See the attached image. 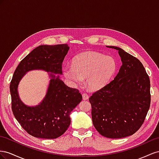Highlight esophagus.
Listing matches in <instances>:
<instances>
[{"mask_svg": "<svg viewBox=\"0 0 159 159\" xmlns=\"http://www.w3.org/2000/svg\"><path fill=\"white\" fill-rule=\"evenodd\" d=\"M89 98V94L87 93H84L83 94V100H88Z\"/></svg>", "mask_w": 159, "mask_h": 159, "instance_id": "34e87169", "label": "esophagus"}]
</instances>
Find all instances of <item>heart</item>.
I'll list each match as a JSON object with an SVG mask.
<instances>
[{
    "label": "heart",
    "instance_id": "heart-1",
    "mask_svg": "<svg viewBox=\"0 0 159 159\" xmlns=\"http://www.w3.org/2000/svg\"><path fill=\"white\" fill-rule=\"evenodd\" d=\"M116 70L114 58L96 52H87L76 56L72 65L63 66L62 73L73 85L83 84L86 78L90 89L98 90L108 84Z\"/></svg>",
    "mask_w": 159,
    "mask_h": 159
}]
</instances>
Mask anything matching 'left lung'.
Here are the masks:
<instances>
[{"mask_svg": "<svg viewBox=\"0 0 159 159\" xmlns=\"http://www.w3.org/2000/svg\"><path fill=\"white\" fill-rule=\"evenodd\" d=\"M122 66L115 79L89 98L94 126L102 136L120 139L135 133L151 105L150 79L140 61L122 48Z\"/></svg>", "mask_w": 159, "mask_h": 159, "instance_id": "8db88e82", "label": "left lung"}]
</instances>
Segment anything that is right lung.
I'll list each match as a JSON object with an SVG mask.
<instances>
[{
  "instance_id": "right-lung-1",
  "label": "right lung",
  "mask_w": 159,
  "mask_h": 159,
  "mask_svg": "<svg viewBox=\"0 0 159 159\" xmlns=\"http://www.w3.org/2000/svg\"><path fill=\"white\" fill-rule=\"evenodd\" d=\"M69 50L66 44L40 45L20 61L13 74L10 84L13 115L34 137L53 139L64 134L70 124L71 111L82 101L79 90L68 87L58 75L62 74V64ZM33 70L51 72V80L43 101L37 106L29 107L20 99L17 86L26 72Z\"/></svg>"
}]
</instances>
